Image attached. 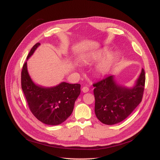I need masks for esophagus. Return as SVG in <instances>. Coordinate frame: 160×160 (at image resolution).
Returning <instances> with one entry per match:
<instances>
[{
    "instance_id": "34e87169",
    "label": "esophagus",
    "mask_w": 160,
    "mask_h": 160,
    "mask_svg": "<svg viewBox=\"0 0 160 160\" xmlns=\"http://www.w3.org/2000/svg\"><path fill=\"white\" fill-rule=\"evenodd\" d=\"M89 90V89L87 86H84V87L82 88V91L83 92V93H88Z\"/></svg>"
}]
</instances>
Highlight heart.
<instances>
[{"label": "heart", "instance_id": "1", "mask_svg": "<svg viewBox=\"0 0 160 160\" xmlns=\"http://www.w3.org/2000/svg\"><path fill=\"white\" fill-rule=\"evenodd\" d=\"M102 55H103L102 53H100V54H96V55L93 56L92 58H93L94 60H98V59H100V58L102 56ZM112 57L108 58L104 62H102L101 64H100V65L99 66V70L100 71H103L106 70L108 68V67L110 66V63H112Z\"/></svg>", "mask_w": 160, "mask_h": 160}]
</instances>
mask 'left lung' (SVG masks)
Instances as JSON below:
<instances>
[{
	"label": "left lung",
	"instance_id": "8db88e82",
	"mask_svg": "<svg viewBox=\"0 0 160 160\" xmlns=\"http://www.w3.org/2000/svg\"><path fill=\"white\" fill-rule=\"evenodd\" d=\"M145 84V73L143 69L132 89L116 84L113 76L94 83L95 112L97 119L108 125L124 120L141 102Z\"/></svg>",
	"mask_w": 160,
	"mask_h": 160
}]
</instances>
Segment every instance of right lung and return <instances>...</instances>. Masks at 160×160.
I'll list each match as a JSON object with an SVG mask.
<instances>
[{"label":"right lung","mask_w":160,"mask_h":160,"mask_svg":"<svg viewBox=\"0 0 160 160\" xmlns=\"http://www.w3.org/2000/svg\"><path fill=\"white\" fill-rule=\"evenodd\" d=\"M39 45L37 43L33 46L27 59ZM21 88L30 112L39 121L48 125L60 124L68 118L81 91L79 83L62 82L50 88L36 86L28 74L27 62L21 71Z\"/></svg>","instance_id":"right-lung-1"}]
</instances>
